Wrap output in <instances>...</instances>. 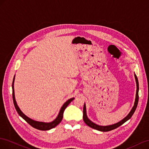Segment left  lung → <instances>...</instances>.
<instances>
[{"label": "left lung", "mask_w": 149, "mask_h": 149, "mask_svg": "<svg viewBox=\"0 0 149 149\" xmlns=\"http://www.w3.org/2000/svg\"><path fill=\"white\" fill-rule=\"evenodd\" d=\"M135 81H136V84H137V92H136V97H135V103H134V105L133 108L132 109L131 111L130 112V113L128 114L126 117H125L124 119L122 120L120 122L117 123L116 124H113L112 125H109V126H100L99 125H97L94 123L92 122L91 120H90L88 118L87 114H86V104H84V109H83V119L84 122L86 124L89 126L91 127V128L94 129L95 130H99V131H102V132H108V131H110L113 129H117V127H120V125H122L123 124H124L125 122H127L128 120H129L130 118L132 117V116H133L134 113L135 112L136 108L137 107V104H138V102H139V82H138V79L137 77V75L135 74Z\"/></svg>", "instance_id": "obj_1"}]
</instances>
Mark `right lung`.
I'll return each mask as SVG.
<instances>
[{
  "label": "right lung",
  "instance_id": "add662e5",
  "mask_svg": "<svg viewBox=\"0 0 149 149\" xmlns=\"http://www.w3.org/2000/svg\"><path fill=\"white\" fill-rule=\"evenodd\" d=\"M14 78L15 76L13 79V82H12V98H13V102H14V104L15 106V108L17 110V112L19 113V116L22 117L26 121L29 125H31L32 127H33V128L37 129L38 130H50L51 129L54 128L55 127H56L59 123H60L63 118V112H64L65 109H66V107L68 106L71 102L74 99V98H72L69 100H68L63 105L61 109L60 112H59V113L57 117L55 119L54 121H52V122H49V123H45V122H37V121H35L31 118H29L28 117H27L25 116V114H24L22 111L20 110V109L19 108L17 104L16 103V101L15 100V95H14Z\"/></svg>",
  "mask_w": 149,
  "mask_h": 149
}]
</instances>
